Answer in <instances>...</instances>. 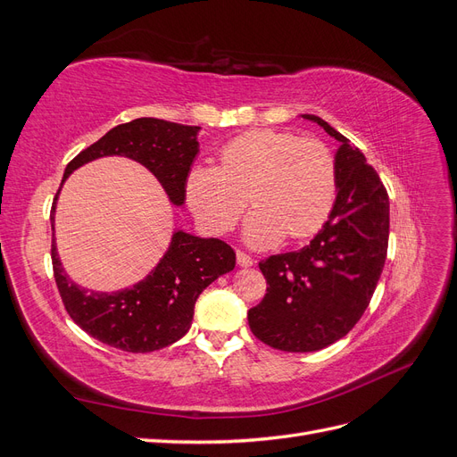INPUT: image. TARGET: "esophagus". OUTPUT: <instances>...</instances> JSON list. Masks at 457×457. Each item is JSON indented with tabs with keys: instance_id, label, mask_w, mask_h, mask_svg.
<instances>
[{
	"instance_id": "obj_1",
	"label": "esophagus",
	"mask_w": 457,
	"mask_h": 457,
	"mask_svg": "<svg viewBox=\"0 0 457 457\" xmlns=\"http://www.w3.org/2000/svg\"><path fill=\"white\" fill-rule=\"evenodd\" d=\"M237 261H238L240 267H252L253 265V259L244 252H237Z\"/></svg>"
}]
</instances>
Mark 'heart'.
<instances>
[{
    "label": "heart",
    "mask_w": 457,
    "mask_h": 457,
    "mask_svg": "<svg viewBox=\"0 0 457 457\" xmlns=\"http://www.w3.org/2000/svg\"><path fill=\"white\" fill-rule=\"evenodd\" d=\"M245 242L253 247L314 237L337 200L331 150L294 131L252 129L220 148V168L196 165L187 179L192 212L213 232H228L247 207Z\"/></svg>",
    "instance_id": "1"
}]
</instances>
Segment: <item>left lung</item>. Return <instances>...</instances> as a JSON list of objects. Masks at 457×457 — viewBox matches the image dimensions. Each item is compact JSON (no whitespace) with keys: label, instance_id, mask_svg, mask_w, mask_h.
I'll use <instances>...</instances> for the list:
<instances>
[{"label":"left lung","instance_id":"left-lung-1","mask_svg":"<svg viewBox=\"0 0 457 457\" xmlns=\"http://www.w3.org/2000/svg\"><path fill=\"white\" fill-rule=\"evenodd\" d=\"M303 118L339 141L337 200L309 245L259 262L267 294L247 311L253 336L286 353L320 351L349 334L376 292L389 245V196L378 171L328 121Z\"/></svg>","mask_w":457,"mask_h":457}]
</instances>
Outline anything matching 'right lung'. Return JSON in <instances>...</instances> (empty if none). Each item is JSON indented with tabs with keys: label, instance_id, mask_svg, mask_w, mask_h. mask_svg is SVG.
<instances>
[{
	"label": "right lung",
	"instance_id": "right-lung-1",
	"mask_svg": "<svg viewBox=\"0 0 457 457\" xmlns=\"http://www.w3.org/2000/svg\"><path fill=\"white\" fill-rule=\"evenodd\" d=\"M198 126L137 118L110 129L66 165L62 183L79 165L103 156H126L154 173L175 205L185 204L187 177L198 154ZM61 183V187H62ZM54 196L51 220H54ZM54 230V227H53ZM53 274L72 320L95 339L128 353L160 351L181 339L204 289L237 265V253L219 238H198L177 230L168 252L145 280L120 292H93L64 272L51 242Z\"/></svg>",
	"mask_w": 457,
	"mask_h": 457
}]
</instances>
